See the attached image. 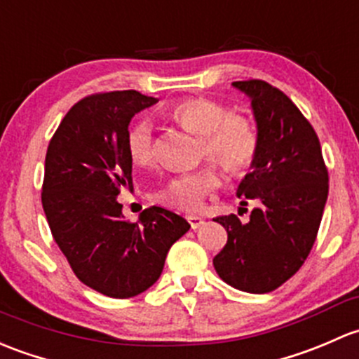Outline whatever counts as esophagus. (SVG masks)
Returning <instances> with one entry per match:
<instances>
[{
    "mask_svg": "<svg viewBox=\"0 0 359 359\" xmlns=\"http://www.w3.org/2000/svg\"><path fill=\"white\" fill-rule=\"evenodd\" d=\"M186 220L189 222V225H191V229H199L201 227L203 224H205V220H203L201 217H196V215H187L186 217Z\"/></svg>",
    "mask_w": 359,
    "mask_h": 359,
    "instance_id": "obj_1",
    "label": "esophagus"
}]
</instances>
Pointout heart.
<instances>
[{"label":"heart","mask_w":359,"mask_h":359,"mask_svg":"<svg viewBox=\"0 0 359 359\" xmlns=\"http://www.w3.org/2000/svg\"><path fill=\"white\" fill-rule=\"evenodd\" d=\"M168 118L180 129L199 135V160L217 161L230 175H243L255 163L259 149V134L255 122L237 115L227 104L208 97H189L173 104ZM130 160L137 167H151L156 160V142L149 122L142 120L132 127L127 137ZM220 170L206 163L194 172L179 173L158 191L160 205L179 211H196L210 192L220 186Z\"/></svg>","instance_id":"b5f03b06"}]
</instances>
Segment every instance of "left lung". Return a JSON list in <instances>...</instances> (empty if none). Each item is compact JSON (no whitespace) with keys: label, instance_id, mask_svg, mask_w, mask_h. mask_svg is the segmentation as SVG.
Masks as SVG:
<instances>
[{"label":"left lung","instance_id":"1","mask_svg":"<svg viewBox=\"0 0 359 359\" xmlns=\"http://www.w3.org/2000/svg\"><path fill=\"white\" fill-rule=\"evenodd\" d=\"M251 97L259 149L237 196L258 208L243 224L236 215L215 218L227 244L213 258L232 287L265 294L280 287L306 262L329 196V172L318 135L299 108L259 79L232 82ZM243 210V208H241Z\"/></svg>","mask_w":359,"mask_h":359}]
</instances>
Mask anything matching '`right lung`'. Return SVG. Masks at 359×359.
I'll use <instances>...</instances> for the list:
<instances>
[{"instance_id": "1", "label": "right lung", "mask_w": 359, "mask_h": 359, "mask_svg": "<svg viewBox=\"0 0 359 359\" xmlns=\"http://www.w3.org/2000/svg\"><path fill=\"white\" fill-rule=\"evenodd\" d=\"M156 101L137 90L82 97L46 151L41 201L53 239L82 284L116 299L149 289L168 249L191 227L160 206L144 210L132 224L116 201L120 191L134 189L129 123Z\"/></svg>"}]
</instances>
